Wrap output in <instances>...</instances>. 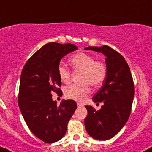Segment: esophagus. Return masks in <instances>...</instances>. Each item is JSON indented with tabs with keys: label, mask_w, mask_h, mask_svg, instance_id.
<instances>
[{
	"label": "esophagus",
	"mask_w": 152,
	"mask_h": 152,
	"mask_svg": "<svg viewBox=\"0 0 152 152\" xmlns=\"http://www.w3.org/2000/svg\"><path fill=\"white\" fill-rule=\"evenodd\" d=\"M77 106H78V107H83V106H84V105H83L82 103H79V102H77Z\"/></svg>",
	"instance_id": "esophagus-1"
}]
</instances>
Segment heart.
<instances>
[{"mask_svg": "<svg viewBox=\"0 0 152 152\" xmlns=\"http://www.w3.org/2000/svg\"><path fill=\"white\" fill-rule=\"evenodd\" d=\"M69 61L75 70L82 71L80 78L82 83L66 87L64 90L65 96L76 101H84L91 91V85L97 87L103 83L107 75V68L103 61H96L93 55L85 52L73 55ZM58 73L64 83L68 84L70 82V70L64 65H59Z\"/></svg>", "mask_w": 152, "mask_h": 152, "instance_id": "1", "label": "heart"}]
</instances>
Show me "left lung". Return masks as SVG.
<instances>
[{
	"mask_svg": "<svg viewBox=\"0 0 152 152\" xmlns=\"http://www.w3.org/2000/svg\"><path fill=\"white\" fill-rule=\"evenodd\" d=\"M87 50L102 52L106 56L107 75L101 88L94 95V103L103 102L100 110L86 106L88 115L85 126L94 139L107 140L121 130L129 118L134 97V84L124 57L108 46H89Z\"/></svg>",
	"mask_w": 152,
	"mask_h": 152,
	"instance_id": "left-lung-1",
	"label": "left lung"
}]
</instances>
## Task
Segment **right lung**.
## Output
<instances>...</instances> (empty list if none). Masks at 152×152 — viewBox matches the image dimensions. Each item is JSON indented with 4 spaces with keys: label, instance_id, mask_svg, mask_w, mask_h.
<instances>
[{
    "label": "right lung",
    "instance_id": "obj_1",
    "mask_svg": "<svg viewBox=\"0 0 152 152\" xmlns=\"http://www.w3.org/2000/svg\"><path fill=\"white\" fill-rule=\"evenodd\" d=\"M78 48L70 43L49 42L27 61L22 69L18 103L34 135L46 143L63 138L67 123L76 110L74 100H52V92L62 94L58 68L61 59Z\"/></svg>",
    "mask_w": 152,
    "mask_h": 152
}]
</instances>
